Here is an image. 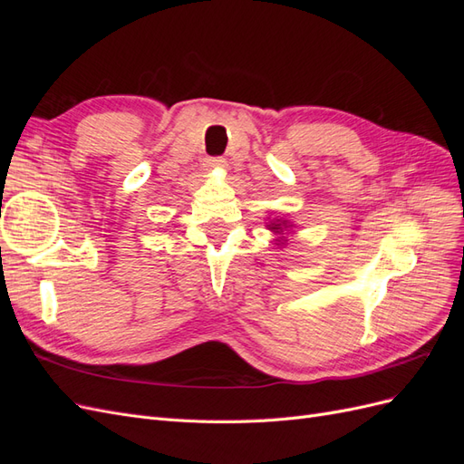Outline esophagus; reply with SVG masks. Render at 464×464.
<instances>
[{"mask_svg": "<svg viewBox=\"0 0 464 464\" xmlns=\"http://www.w3.org/2000/svg\"><path fill=\"white\" fill-rule=\"evenodd\" d=\"M207 168H208V170H222V168H227V160H224V159H208Z\"/></svg>", "mask_w": 464, "mask_h": 464, "instance_id": "34e87169", "label": "esophagus"}]
</instances>
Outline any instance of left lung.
<instances>
[{
  "mask_svg": "<svg viewBox=\"0 0 464 464\" xmlns=\"http://www.w3.org/2000/svg\"><path fill=\"white\" fill-rule=\"evenodd\" d=\"M265 228L275 234V244L278 247H285L288 244V236L294 234V222L283 217H275L265 222Z\"/></svg>",
  "mask_w": 464,
  "mask_h": 464,
  "instance_id": "8db88e82",
  "label": "left lung"
}]
</instances>
